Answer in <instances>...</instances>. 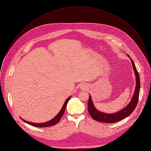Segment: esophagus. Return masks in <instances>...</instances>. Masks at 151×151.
I'll list each match as a JSON object with an SVG mask.
<instances>
[{
  "instance_id": "34e87169",
  "label": "esophagus",
  "mask_w": 151,
  "mask_h": 151,
  "mask_svg": "<svg viewBox=\"0 0 151 151\" xmlns=\"http://www.w3.org/2000/svg\"><path fill=\"white\" fill-rule=\"evenodd\" d=\"M85 88V89H87V88H85H85Z\"/></svg>"
}]
</instances>
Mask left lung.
<instances>
[{
    "label": "left lung",
    "mask_w": 151,
    "mask_h": 151,
    "mask_svg": "<svg viewBox=\"0 0 151 151\" xmlns=\"http://www.w3.org/2000/svg\"><path fill=\"white\" fill-rule=\"evenodd\" d=\"M128 57L130 58L133 68L136 76V87L134 92L133 97L132 98L130 103H129L127 106L122 110L114 113V114H106L98 111L96 107L94 106L91 96H89V100L88 104V111L91 115V116L96 121L101 122H107V123H115L116 122L119 121L130 115L135 109L136 105L137 104L140 88V77L139 73L135 66V64L133 62V60L128 55Z\"/></svg>",
    "instance_id": "left-lung-1"
}]
</instances>
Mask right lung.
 Instances as JSON below:
<instances>
[{"label": "right lung", "instance_id": "add662e5", "mask_svg": "<svg viewBox=\"0 0 151 151\" xmlns=\"http://www.w3.org/2000/svg\"><path fill=\"white\" fill-rule=\"evenodd\" d=\"M70 98H71V96H70L69 97H68L66 99V100L65 101V102H64V104L62 107V108L60 110V111L59 112V113L54 118H53L51 120H50L49 121H47V122H44V123H33V122L27 121L23 119V118H21V119H22L24 122H25L26 123L29 124H30L31 125H33L34 127H50V126H52V125L57 124L59 122V121L60 120V119L61 118L62 116L64 114V111H65L67 104H68L69 100L70 99Z\"/></svg>", "mask_w": 151, "mask_h": 151}]
</instances>
